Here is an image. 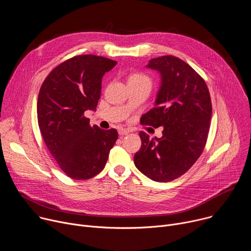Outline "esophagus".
Masks as SVG:
<instances>
[{"label":"esophagus","instance_id":"1","mask_svg":"<svg viewBox=\"0 0 251 251\" xmlns=\"http://www.w3.org/2000/svg\"><path fill=\"white\" fill-rule=\"evenodd\" d=\"M118 133H119V135H120V136H124V135H127V134L129 133V131H128V130H126V129L121 128V129H119V130H118Z\"/></svg>","mask_w":251,"mask_h":251}]
</instances>
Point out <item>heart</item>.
Instances as JSON below:
<instances>
[{"mask_svg":"<svg viewBox=\"0 0 251 251\" xmlns=\"http://www.w3.org/2000/svg\"><path fill=\"white\" fill-rule=\"evenodd\" d=\"M142 80H149V78L142 74H133L128 78V82H136V81H142Z\"/></svg>","mask_w":251,"mask_h":251,"instance_id":"obj_1","label":"heart"}]
</instances>
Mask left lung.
Wrapping results in <instances>:
<instances>
[{"instance_id": "1", "label": "left lung", "mask_w": 251, "mask_h": 251, "mask_svg": "<svg viewBox=\"0 0 251 251\" xmlns=\"http://www.w3.org/2000/svg\"><path fill=\"white\" fill-rule=\"evenodd\" d=\"M146 67L158 71L161 84L155 107L141 124L163 127L161 138L140 132L142 145L136 168L151 180L171 182L184 175L203 151L211 118V101L204 80L188 63L173 55L153 58Z\"/></svg>"}]
</instances>
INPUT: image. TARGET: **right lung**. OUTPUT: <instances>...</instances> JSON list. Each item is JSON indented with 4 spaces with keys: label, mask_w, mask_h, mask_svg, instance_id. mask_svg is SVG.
Returning a JSON list of instances; mask_svg holds the SVG:
<instances>
[{
    "label": "right lung",
    "mask_w": 251,
    "mask_h": 251,
    "mask_svg": "<svg viewBox=\"0 0 251 251\" xmlns=\"http://www.w3.org/2000/svg\"><path fill=\"white\" fill-rule=\"evenodd\" d=\"M115 60L77 55L56 66L38 97V122L46 145L60 169L74 180L99 174L118 138L115 129L90 126L86 110H96L101 81Z\"/></svg>",
    "instance_id": "obj_1"
}]
</instances>
